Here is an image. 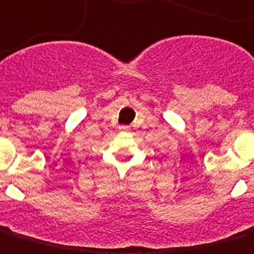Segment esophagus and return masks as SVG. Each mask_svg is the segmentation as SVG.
Wrapping results in <instances>:
<instances>
[{
  "label": "esophagus",
  "instance_id": "1",
  "mask_svg": "<svg viewBox=\"0 0 254 254\" xmlns=\"http://www.w3.org/2000/svg\"><path fill=\"white\" fill-rule=\"evenodd\" d=\"M120 130L129 131V127H125V125H123V127H120Z\"/></svg>",
  "mask_w": 254,
  "mask_h": 254
}]
</instances>
